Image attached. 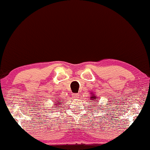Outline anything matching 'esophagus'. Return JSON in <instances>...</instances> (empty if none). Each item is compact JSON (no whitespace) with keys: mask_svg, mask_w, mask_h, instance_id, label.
Masks as SVG:
<instances>
[{"mask_svg":"<svg viewBox=\"0 0 150 150\" xmlns=\"http://www.w3.org/2000/svg\"><path fill=\"white\" fill-rule=\"evenodd\" d=\"M73 98H76V99L79 98V93H74V94H73Z\"/></svg>","mask_w":150,"mask_h":150,"instance_id":"34e87169","label":"esophagus"}]
</instances>
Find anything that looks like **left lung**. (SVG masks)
Returning a JSON list of instances; mask_svg holds the SVG:
<instances>
[{"label": "left lung", "instance_id": "8db88e82", "mask_svg": "<svg viewBox=\"0 0 150 150\" xmlns=\"http://www.w3.org/2000/svg\"><path fill=\"white\" fill-rule=\"evenodd\" d=\"M91 98H92V99H94L95 98H96V96H92V97H91Z\"/></svg>", "mask_w": 150, "mask_h": 150}]
</instances>
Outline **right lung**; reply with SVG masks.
<instances>
[{"label":"right lung","mask_w":150,"mask_h":150,"mask_svg":"<svg viewBox=\"0 0 150 150\" xmlns=\"http://www.w3.org/2000/svg\"><path fill=\"white\" fill-rule=\"evenodd\" d=\"M59 102H60V101H59ZM57 103H58V102H57ZM57 105H58V104H57ZM61 105V104H60Z\"/></svg>","instance_id":"right-lung-1"}]
</instances>
